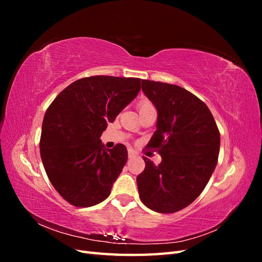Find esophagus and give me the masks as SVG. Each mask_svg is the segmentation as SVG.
Masks as SVG:
<instances>
[{
	"label": "esophagus",
	"instance_id": "1",
	"mask_svg": "<svg viewBox=\"0 0 262 262\" xmlns=\"http://www.w3.org/2000/svg\"><path fill=\"white\" fill-rule=\"evenodd\" d=\"M128 156H129V158H132V157H134V156H136V152H134L133 149H129V152H128Z\"/></svg>",
	"mask_w": 262,
	"mask_h": 262
}]
</instances>
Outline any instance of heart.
<instances>
[{
  "label": "heart",
  "instance_id": "heart-1",
  "mask_svg": "<svg viewBox=\"0 0 262 262\" xmlns=\"http://www.w3.org/2000/svg\"><path fill=\"white\" fill-rule=\"evenodd\" d=\"M149 107H153V105L150 104L147 99H142L139 102V109H145V108H149Z\"/></svg>",
  "mask_w": 262,
  "mask_h": 262
}]
</instances>
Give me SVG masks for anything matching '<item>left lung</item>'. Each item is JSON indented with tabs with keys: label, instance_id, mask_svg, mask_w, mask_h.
Returning <instances> with one entry per match:
<instances>
[{
	"label": "left lung",
	"instance_id": "8db88e82",
	"mask_svg": "<svg viewBox=\"0 0 262 262\" xmlns=\"http://www.w3.org/2000/svg\"><path fill=\"white\" fill-rule=\"evenodd\" d=\"M142 91L157 110L156 131L147 146L162 156L157 166L143 157L137 178L140 199L158 213L192 203L217 164L220 131L208 106L180 86L142 80Z\"/></svg>",
	"mask_w": 262,
	"mask_h": 262
}]
</instances>
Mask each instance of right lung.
<instances>
[{
  "mask_svg": "<svg viewBox=\"0 0 262 262\" xmlns=\"http://www.w3.org/2000/svg\"><path fill=\"white\" fill-rule=\"evenodd\" d=\"M141 78L96 75L63 90L47 109L40 155L45 170L63 199L78 208L106 200L128 160L123 144L109 149L100 137L138 96Z\"/></svg>",
  "mask_w": 262,
  "mask_h": 262,
  "instance_id": "add662e5",
  "label": "right lung"
}]
</instances>
